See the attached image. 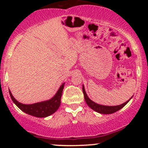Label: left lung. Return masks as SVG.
I'll return each mask as SVG.
<instances>
[{
  "label": "left lung",
  "mask_w": 148,
  "mask_h": 148,
  "mask_svg": "<svg viewBox=\"0 0 148 148\" xmlns=\"http://www.w3.org/2000/svg\"><path fill=\"white\" fill-rule=\"evenodd\" d=\"M82 91H83V94L84 96V99L86 101V104L87 105L90 107L91 109H92L93 110H95V112H97L101 113V114H112V113L116 112L117 111L120 110V109H122V107H125L127 102L130 100V99L129 100H127V102H125L123 104H120V105H117V106H105V105H101V104H97V103L94 102L93 101L91 100L89 97H88L87 95H86V92H85L84 89V85L82 86Z\"/></svg>",
  "instance_id": "obj_1"
}]
</instances>
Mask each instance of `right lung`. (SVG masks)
<instances>
[{"instance_id": "obj_1", "label": "right lung", "mask_w": 148, "mask_h": 148, "mask_svg": "<svg viewBox=\"0 0 148 148\" xmlns=\"http://www.w3.org/2000/svg\"><path fill=\"white\" fill-rule=\"evenodd\" d=\"M64 86V83L62 84L54 97H53L49 100L32 104H21L13 97L10 91H9V94L11 99L16 104V105L26 114L36 117H46L53 114L59 109L61 104V98H62Z\"/></svg>"}]
</instances>
